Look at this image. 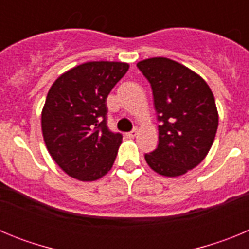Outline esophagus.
<instances>
[{
  "mask_svg": "<svg viewBox=\"0 0 249 249\" xmlns=\"http://www.w3.org/2000/svg\"><path fill=\"white\" fill-rule=\"evenodd\" d=\"M137 132H138L137 128H133L131 132H128V133H126V136H127V137H128V138H133L136 135H137Z\"/></svg>",
  "mask_w": 249,
  "mask_h": 249,
  "instance_id": "34e87169",
  "label": "esophagus"
}]
</instances>
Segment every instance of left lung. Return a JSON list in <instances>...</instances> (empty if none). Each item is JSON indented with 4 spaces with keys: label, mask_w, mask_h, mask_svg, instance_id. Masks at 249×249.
Returning a JSON list of instances; mask_svg holds the SVG:
<instances>
[{
    "label": "left lung",
    "mask_w": 249,
    "mask_h": 249,
    "mask_svg": "<svg viewBox=\"0 0 249 249\" xmlns=\"http://www.w3.org/2000/svg\"><path fill=\"white\" fill-rule=\"evenodd\" d=\"M137 67L152 87L158 146L144 155L155 172L177 177L199 164L218 127L214 97L203 78L181 63L155 57Z\"/></svg>",
    "instance_id": "1"
}]
</instances>
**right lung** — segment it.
<instances>
[{"label": "right lung", "mask_w": 249, "mask_h": 249, "mask_svg": "<svg viewBox=\"0 0 249 249\" xmlns=\"http://www.w3.org/2000/svg\"><path fill=\"white\" fill-rule=\"evenodd\" d=\"M122 62H87L59 76L46 97L42 133L50 155L71 177L96 181L108 172L122 135L107 126V96L128 71Z\"/></svg>", "instance_id": "right-lung-1"}]
</instances>
